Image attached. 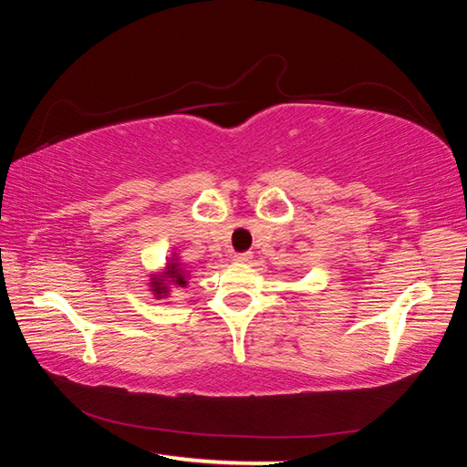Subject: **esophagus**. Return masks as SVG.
I'll return each mask as SVG.
<instances>
[{"label": "esophagus", "instance_id": "34e87169", "mask_svg": "<svg viewBox=\"0 0 467 467\" xmlns=\"http://www.w3.org/2000/svg\"><path fill=\"white\" fill-rule=\"evenodd\" d=\"M251 253H236L234 255V262H239V264H249L251 262Z\"/></svg>", "mask_w": 467, "mask_h": 467}]
</instances>
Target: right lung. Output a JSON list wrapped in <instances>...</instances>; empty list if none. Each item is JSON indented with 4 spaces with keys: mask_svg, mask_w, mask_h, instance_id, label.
Returning <instances> with one entry per match:
<instances>
[{
    "mask_svg": "<svg viewBox=\"0 0 467 467\" xmlns=\"http://www.w3.org/2000/svg\"><path fill=\"white\" fill-rule=\"evenodd\" d=\"M187 286V272L183 265L179 264L177 255L169 257L167 267L162 272H156L150 275V290L156 298H169L172 288Z\"/></svg>",
    "mask_w": 467,
    "mask_h": 467,
    "instance_id": "right-lung-1",
    "label": "right lung"
}]
</instances>
